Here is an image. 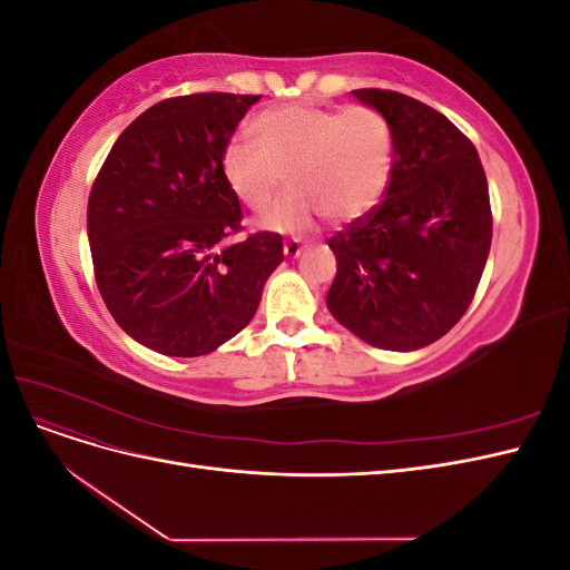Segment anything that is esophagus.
Here are the masks:
<instances>
[{"mask_svg":"<svg viewBox=\"0 0 570 570\" xmlns=\"http://www.w3.org/2000/svg\"><path fill=\"white\" fill-rule=\"evenodd\" d=\"M283 252L287 258H297L304 252V247L297 243V239H289V243L283 245Z\"/></svg>","mask_w":570,"mask_h":570,"instance_id":"34e87169","label":"esophagus"}]
</instances>
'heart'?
Listing matches in <instances>:
<instances>
[{"mask_svg":"<svg viewBox=\"0 0 570 570\" xmlns=\"http://www.w3.org/2000/svg\"><path fill=\"white\" fill-rule=\"evenodd\" d=\"M254 140L223 149L220 174L247 209L262 214L278 199L285 176L292 195L258 228L297 235L321 214L337 223L368 216L387 193L394 142L387 118L371 107H275L252 124Z\"/></svg>","mask_w":570,"mask_h":570,"instance_id":"1","label":"heart"}]
</instances>
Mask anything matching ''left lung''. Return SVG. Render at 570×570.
Returning <instances> with one entry per match:
<instances>
[{"label":"left lung","mask_w":570,"mask_h":570,"mask_svg":"<svg viewBox=\"0 0 570 570\" xmlns=\"http://www.w3.org/2000/svg\"><path fill=\"white\" fill-rule=\"evenodd\" d=\"M392 128L383 204L331 237L337 258L327 312L373 347L413 352L465 314L492 245L488 178L450 118L392 90H354Z\"/></svg>","instance_id":"obj_1"}]
</instances>
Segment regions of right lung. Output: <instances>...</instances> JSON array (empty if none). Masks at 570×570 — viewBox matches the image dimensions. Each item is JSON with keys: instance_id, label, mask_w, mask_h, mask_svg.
<instances>
[{"instance_id": "obj_1", "label": "right lung", "mask_w": 570, "mask_h": 570, "mask_svg": "<svg viewBox=\"0 0 570 570\" xmlns=\"http://www.w3.org/2000/svg\"><path fill=\"white\" fill-rule=\"evenodd\" d=\"M258 95L164 99L120 132L88 202L99 295L151 352L204 356L256 314L283 239L239 230V199L220 174L223 149Z\"/></svg>"}]
</instances>
